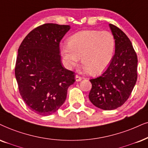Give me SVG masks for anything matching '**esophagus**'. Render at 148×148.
Instances as JSON below:
<instances>
[{"instance_id":"34e87169","label":"esophagus","mask_w":148,"mask_h":148,"mask_svg":"<svg viewBox=\"0 0 148 148\" xmlns=\"http://www.w3.org/2000/svg\"><path fill=\"white\" fill-rule=\"evenodd\" d=\"M75 79H76V82H79V81H80V80H82V77H80V76H78V75H76Z\"/></svg>"}]
</instances>
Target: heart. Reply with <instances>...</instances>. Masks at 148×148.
Instances as JSON below:
<instances>
[{
  "label": "heart",
  "mask_w": 148,
  "mask_h": 148,
  "mask_svg": "<svg viewBox=\"0 0 148 148\" xmlns=\"http://www.w3.org/2000/svg\"><path fill=\"white\" fill-rule=\"evenodd\" d=\"M115 40L111 32L85 30L71 36L68 44L61 48V54L68 68L75 66L80 57L85 70L97 75L104 72L113 59Z\"/></svg>",
  "instance_id": "obj_1"
}]
</instances>
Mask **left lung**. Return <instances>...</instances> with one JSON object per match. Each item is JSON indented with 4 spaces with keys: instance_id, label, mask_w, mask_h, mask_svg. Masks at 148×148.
Instances as JSON below:
<instances>
[{
    "instance_id": "1",
    "label": "left lung",
    "mask_w": 148,
    "mask_h": 148,
    "mask_svg": "<svg viewBox=\"0 0 148 148\" xmlns=\"http://www.w3.org/2000/svg\"><path fill=\"white\" fill-rule=\"evenodd\" d=\"M115 40L113 59L105 72L92 78L89 98L96 107L113 110L124 104L137 79V56L132 43L120 29L109 24Z\"/></svg>"
}]
</instances>
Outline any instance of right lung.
I'll return each instance as SVG.
<instances>
[{"mask_svg":"<svg viewBox=\"0 0 148 148\" xmlns=\"http://www.w3.org/2000/svg\"><path fill=\"white\" fill-rule=\"evenodd\" d=\"M69 25L47 23L31 31L18 48L15 75L19 92L31 111L54 113L64 103L75 73L63 66L59 44Z\"/></svg>","mask_w":148,"mask_h":148,"instance_id":"add662e5","label":"right lung"}]
</instances>
